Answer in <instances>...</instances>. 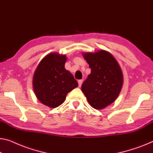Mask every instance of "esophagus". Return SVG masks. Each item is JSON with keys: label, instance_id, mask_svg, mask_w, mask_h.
<instances>
[{"label": "esophagus", "instance_id": "1", "mask_svg": "<svg viewBox=\"0 0 153 153\" xmlns=\"http://www.w3.org/2000/svg\"><path fill=\"white\" fill-rule=\"evenodd\" d=\"M82 82H83L82 79H79V80H78V84H79V87H80V86H82Z\"/></svg>", "mask_w": 153, "mask_h": 153}]
</instances>
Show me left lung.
<instances>
[{"label": "left lung", "mask_w": 153, "mask_h": 153, "mask_svg": "<svg viewBox=\"0 0 153 153\" xmlns=\"http://www.w3.org/2000/svg\"><path fill=\"white\" fill-rule=\"evenodd\" d=\"M82 56L91 70L82 85V91L93 108H105L115 101L122 90V69L113 55L105 50L84 52Z\"/></svg>", "instance_id": "8db88e82"}]
</instances>
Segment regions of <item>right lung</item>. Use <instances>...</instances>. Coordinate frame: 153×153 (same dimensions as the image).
<instances>
[{"instance_id":"1","label":"right lung","mask_w":153,"mask_h":153,"mask_svg":"<svg viewBox=\"0 0 153 153\" xmlns=\"http://www.w3.org/2000/svg\"><path fill=\"white\" fill-rule=\"evenodd\" d=\"M66 55L50 53L38 64L33 76V88L37 99L49 108H56L65 101L68 93L78 83L65 65Z\"/></svg>"}]
</instances>
